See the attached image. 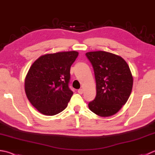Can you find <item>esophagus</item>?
Returning a JSON list of instances; mask_svg holds the SVG:
<instances>
[{
  "label": "esophagus",
  "instance_id": "obj_1",
  "mask_svg": "<svg viewBox=\"0 0 155 155\" xmlns=\"http://www.w3.org/2000/svg\"><path fill=\"white\" fill-rule=\"evenodd\" d=\"M78 93L80 94V95H81V94H83V90L82 89H78Z\"/></svg>",
  "mask_w": 155,
  "mask_h": 155
}]
</instances>
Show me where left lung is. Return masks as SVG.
<instances>
[{
	"label": "left lung",
	"mask_w": 155,
	"mask_h": 155,
	"mask_svg": "<svg viewBox=\"0 0 155 155\" xmlns=\"http://www.w3.org/2000/svg\"><path fill=\"white\" fill-rule=\"evenodd\" d=\"M96 81V97L89 110L101 117L119 111L131 94L133 77L129 66L122 57L105 51H89Z\"/></svg>",
	"instance_id": "obj_1"
}]
</instances>
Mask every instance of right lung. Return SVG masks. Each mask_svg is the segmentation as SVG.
<instances>
[{"label": "right lung", "instance_id": "obj_1", "mask_svg": "<svg viewBox=\"0 0 155 155\" xmlns=\"http://www.w3.org/2000/svg\"><path fill=\"white\" fill-rule=\"evenodd\" d=\"M78 55L76 51L42 55L31 66L25 79L29 102L45 116H54L67 107L73 92L69 89L71 66Z\"/></svg>", "mask_w": 155, "mask_h": 155}]
</instances>
